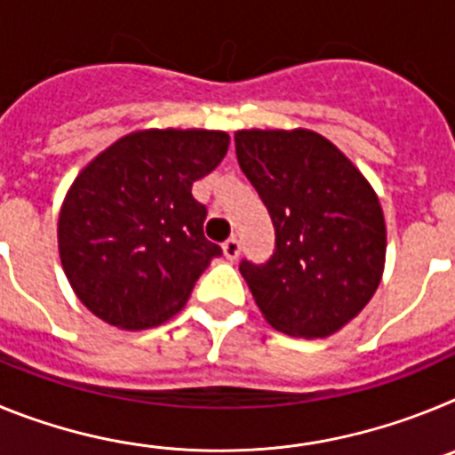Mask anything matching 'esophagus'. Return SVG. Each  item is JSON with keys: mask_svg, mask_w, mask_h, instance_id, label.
<instances>
[{"mask_svg": "<svg viewBox=\"0 0 455 455\" xmlns=\"http://www.w3.org/2000/svg\"><path fill=\"white\" fill-rule=\"evenodd\" d=\"M241 252V241L236 239V236H230V239L225 241L223 243V255L230 259V262H235L236 257H239Z\"/></svg>", "mask_w": 455, "mask_h": 455, "instance_id": "34e87169", "label": "esophagus"}]
</instances>
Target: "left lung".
I'll return each mask as SVG.
<instances>
[{
	"label": "left lung",
	"instance_id": "left-lung-1",
	"mask_svg": "<svg viewBox=\"0 0 455 455\" xmlns=\"http://www.w3.org/2000/svg\"><path fill=\"white\" fill-rule=\"evenodd\" d=\"M235 146L275 228L271 259L239 264L257 307L284 335H332L383 277L387 236L376 191L316 132L241 130Z\"/></svg>",
	"mask_w": 455,
	"mask_h": 455
}]
</instances>
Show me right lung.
Listing matches in <instances>:
<instances>
[{"instance_id":"1","label":"right lung","mask_w":455,"mask_h":455,"mask_svg":"<svg viewBox=\"0 0 455 455\" xmlns=\"http://www.w3.org/2000/svg\"><path fill=\"white\" fill-rule=\"evenodd\" d=\"M225 132H132L77 175L59 214V255L77 299L107 323L143 331L184 307L220 246L203 232L196 180L223 162Z\"/></svg>"}]
</instances>
